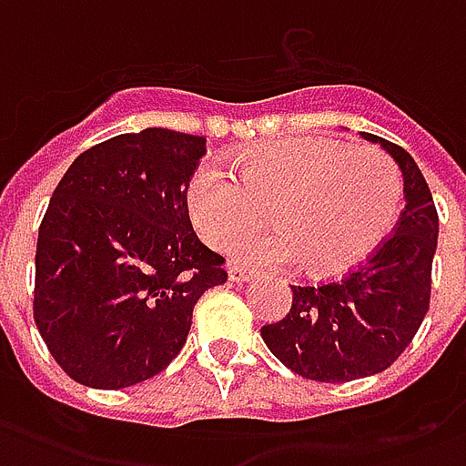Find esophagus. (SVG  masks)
Instances as JSON below:
<instances>
[{
    "mask_svg": "<svg viewBox=\"0 0 466 466\" xmlns=\"http://www.w3.org/2000/svg\"><path fill=\"white\" fill-rule=\"evenodd\" d=\"M228 280H230V283H246V280H250V273H246L243 268L230 266L228 268Z\"/></svg>",
    "mask_w": 466,
    "mask_h": 466,
    "instance_id": "34e87169",
    "label": "esophagus"
}]
</instances>
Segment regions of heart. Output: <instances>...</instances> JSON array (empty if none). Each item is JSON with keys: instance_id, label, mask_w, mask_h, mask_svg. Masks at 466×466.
Listing matches in <instances>:
<instances>
[{"instance_id": "heart-1", "label": "heart", "mask_w": 466, "mask_h": 466, "mask_svg": "<svg viewBox=\"0 0 466 466\" xmlns=\"http://www.w3.org/2000/svg\"><path fill=\"white\" fill-rule=\"evenodd\" d=\"M238 168L233 176L216 163L198 166L186 203L213 248L260 228L270 210L278 228L233 248L243 266L303 263L308 273L340 275L365 263L395 228L402 176L375 146L293 136L250 148Z\"/></svg>"}]
</instances>
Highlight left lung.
I'll list each match as a JSON object with an SVG mask.
<instances>
[{"instance_id": "obj_1", "label": "left lung", "mask_w": 466, "mask_h": 466, "mask_svg": "<svg viewBox=\"0 0 466 466\" xmlns=\"http://www.w3.org/2000/svg\"><path fill=\"white\" fill-rule=\"evenodd\" d=\"M392 156L405 178V210L375 253L322 285H290L283 320L263 325L268 350L305 380L350 382L395 362L430 310L440 218L422 171L402 146L362 134Z\"/></svg>"}]
</instances>
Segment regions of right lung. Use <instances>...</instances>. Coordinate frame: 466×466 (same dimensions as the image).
Instances as JSON below:
<instances>
[{
  "instance_id": "add662e5",
  "label": "right lung",
  "mask_w": 466,
  "mask_h": 466,
  "mask_svg": "<svg viewBox=\"0 0 466 466\" xmlns=\"http://www.w3.org/2000/svg\"><path fill=\"white\" fill-rule=\"evenodd\" d=\"M203 154V136L144 128L91 146L64 173L39 226L34 320L71 380L121 390L158 375L200 295L228 280L188 218Z\"/></svg>"
}]
</instances>
